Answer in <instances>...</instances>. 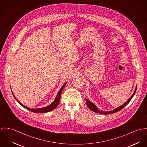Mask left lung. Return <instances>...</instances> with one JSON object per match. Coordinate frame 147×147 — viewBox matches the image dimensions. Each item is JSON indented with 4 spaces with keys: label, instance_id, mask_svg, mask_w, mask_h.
Wrapping results in <instances>:
<instances>
[{
    "label": "left lung",
    "instance_id": "8db88e82",
    "mask_svg": "<svg viewBox=\"0 0 147 147\" xmlns=\"http://www.w3.org/2000/svg\"><path fill=\"white\" fill-rule=\"evenodd\" d=\"M136 88H137V87H136L135 90V91H134L133 94L131 95V96L130 98H129L127 100V101H126V102H125L123 105H122L121 106H120V107H118V108L114 109V110H113V111H107V112H106V111L104 112V111H100L99 109H98V107H97L93 102H92L91 101H90L88 98H85L86 103L87 107H88V108H89L91 111H93V112H95V113H100V114H108L114 113H115V112H118V111L121 110L122 108H123L125 106H126V105L129 104V102L130 101L131 98H133V96H134V95H135V92H136Z\"/></svg>",
    "mask_w": 147,
    "mask_h": 147
}]
</instances>
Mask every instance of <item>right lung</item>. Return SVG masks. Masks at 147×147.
Listing matches in <instances>:
<instances>
[{
	"mask_svg": "<svg viewBox=\"0 0 147 147\" xmlns=\"http://www.w3.org/2000/svg\"><path fill=\"white\" fill-rule=\"evenodd\" d=\"M66 83H67V82H66L62 86V87H61V88H60V90L59 91V92H58V93H57V95H56V98H55V100H54L50 105L47 106V107H43V108H36V109H35V108H28V107H27L24 105L22 104H21V103L15 97V96L14 95V94H13L12 91V94H13V97L17 101L21 106H22L24 108H26V109H28V110H29V111H31V112H34V113H46V112H50V111L53 110V109L58 105V104H59V102H60V96H61V92H62V91H63L64 88L65 87Z\"/></svg>",
	"mask_w": 147,
	"mask_h": 147,
	"instance_id": "obj_1",
	"label": "right lung"
}]
</instances>
